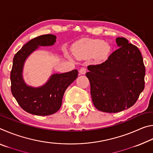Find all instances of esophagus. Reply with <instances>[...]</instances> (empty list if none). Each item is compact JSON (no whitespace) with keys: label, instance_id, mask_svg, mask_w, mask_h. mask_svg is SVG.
Instances as JSON below:
<instances>
[{"label":"esophagus","instance_id":"1","mask_svg":"<svg viewBox=\"0 0 153 153\" xmlns=\"http://www.w3.org/2000/svg\"><path fill=\"white\" fill-rule=\"evenodd\" d=\"M86 72V67H82L79 69V73L80 74H85Z\"/></svg>","mask_w":153,"mask_h":153}]
</instances>
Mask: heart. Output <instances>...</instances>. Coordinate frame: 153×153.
<instances>
[{"label":"heart","instance_id":"b5f03b06","mask_svg":"<svg viewBox=\"0 0 153 153\" xmlns=\"http://www.w3.org/2000/svg\"><path fill=\"white\" fill-rule=\"evenodd\" d=\"M107 52V47L104 42L101 40L86 41L77 45L74 49V53L77 57L84 58L94 55L103 56Z\"/></svg>","mask_w":153,"mask_h":153}]
</instances>
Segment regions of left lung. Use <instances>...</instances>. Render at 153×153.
<instances>
[{"instance_id":"left-lung-1","label":"left lung","mask_w":153,"mask_h":153,"mask_svg":"<svg viewBox=\"0 0 153 153\" xmlns=\"http://www.w3.org/2000/svg\"><path fill=\"white\" fill-rule=\"evenodd\" d=\"M119 48L100 64L90 65L86 74L93 104L98 110L118 113L132 107L144 88L145 66L136 46L125 38Z\"/></svg>"}]
</instances>
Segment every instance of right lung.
I'll return each instance as SVG.
<instances>
[{
    "instance_id": "right-lung-1",
    "label": "right lung",
    "mask_w": 153,
    "mask_h": 153,
    "mask_svg": "<svg viewBox=\"0 0 153 153\" xmlns=\"http://www.w3.org/2000/svg\"><path fill=\"white\" fill-rule=\"evenodd\" d=\"M56 42V36L42 35L30 40L15 54L11 71V90L18 104L26 112L46 116L56 113L61 108L66 89L77 77L74 69L67 73L54 74L43 86L34 88L27 86L22 78L24 61L39 46H50Z\"/></svg>"
}]
</instances>
